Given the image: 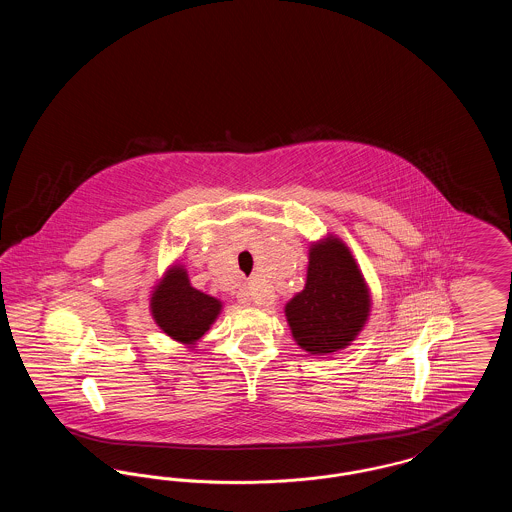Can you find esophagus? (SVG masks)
Instances as JSON below:
<instances>
[{
  "instance_id": "obj_1",
  "label": "esophagus",
  "mask_w": 512,
  "mask_h": 512,
  "mask_svg": "<svg viewBox=\"0 0 512 512\" xmlns=\"http://www.w3.org/2000/svg\"><path fill=\"white\" fill-rule=\"evenodd\" d=\"M238 301H242L245 305H249V303L268 305L270 303V295L265 292H259L257 288H253V284H247L238 292Z\"/></svg>"
}]
</instances>
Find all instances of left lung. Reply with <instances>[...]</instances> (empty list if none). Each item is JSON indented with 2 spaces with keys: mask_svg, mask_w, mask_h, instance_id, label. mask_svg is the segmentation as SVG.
<instances>
[{
  "mask_svg": "<svg viewBox=\"0 0 512 512\" xmlns=\"http://www.w3.org/2000/svg\"><path fill=\"white\" fill-rule=\"evenodd\" d=\"M365 276L338 236L313 242L305 288L286 303L293 340L311 355H332L351 345L370 317Z\"/></svg>",
  "mask_w": 512,
  "mask_h": 512,
  "instance_id": "1",
  "label": "left lung"
}]
</instances>
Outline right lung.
I'll use <instances>...</instances> for the list:
<instances>
[{
	"instance_id": "add662e5",
	"label": "right lung",
	"mask_w": 512,
	"mask_h": 512,
	"mask_svg": "<svg viewBox=\"0 0 512 512\" xmlns=\"http://www.w3.org/2000/svg\"><path fill=\"white\" fill-rule=\"evenodd\" d=\"M149 311L155 324L169 338L195 347L219 318L222 301L195 290L188 278V270L174 263L153 286Z\"/></svg>"
}]
</instances>
